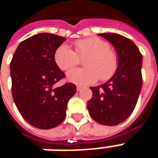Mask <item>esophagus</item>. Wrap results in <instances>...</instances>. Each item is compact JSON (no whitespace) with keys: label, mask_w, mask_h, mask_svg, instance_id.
Listing matches in <instances>:
<instances>
[{"label":"esophagus","mask_w":158,"mask_h":158,"mask_svg":"<svg viewBox=\"0 0 158 158\" xmlns=\"http://www.w3.org/2000/svg\"><path fill=\"white\" fill-rule=\"evenodd\" d=\"M82 89V87L81 86H77V91L79 92V91H80Z\"/></svg>","instance_id":"esophagus-1"}]
</instances>
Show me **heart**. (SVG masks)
Wrapping results in <instances>:
<instances>
[{
	"label": "heart",
	"mask_w": 158,
	"mask_h": 158,
	"mask_svg": "<svg viewBox=\"0 0 158 158\" xmlns=\"http://www.w3.org/2000/svg\"><path fill=\"white\" fill-rule=\"evenodd\" d=\"M84 61L85 69H73L68 73L67 79L78 85H87L98 79L106 81L113 77L118 65V56L110 49L109 44L97 37L80 40L75 42V52L68 45H62L56 50L54 60L59 69L67 71Z\"/></svg>",
	"instance_id": "obj_1"
}]
</instances>
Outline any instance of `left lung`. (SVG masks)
Instances as JSON below:
<instances>
[{
    "label": "left lung",
    "instance_id": "8db88e82",
    "mask_svg": "<svg viewBox=\"0 0 158 158\" xmlns=\"http://www.w3.org/2000/svg\"><path fill=\"white\" fill-rule=\"evenodd\" d=\"M114 46L118 65L105 84L90 87L92 97L87 103L96 122L114 126L128 118L135 107L142 87V55L131 40L114 33L99 34Z\"/></svg>",
    "mask_w": 158,
    "mask_h": 158
}]
</instances>
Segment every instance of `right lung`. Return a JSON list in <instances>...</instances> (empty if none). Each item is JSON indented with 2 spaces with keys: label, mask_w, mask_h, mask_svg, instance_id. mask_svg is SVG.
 I'll use <instances>...</instances> for the list:
<instances>
[{
  "label": "right lung",
  "mask_w": 158,
  "mask_h": 158,
  "mask_svg": "<svg viewBox=\"0 0 158 158\" xmlns=\"http://www.w3.org/2000/svg\"><path fill=\"white\" fill-rule=\"evenodd\" d=\"M65 40L49 33L35 35L19 44L10 63L13 101L23 118L38 129L59 125L76 93L72 83L54 87L65 77L54 60L56 50Z\"/></svg>",
  "instance_id": "right-lung-1"
}]
</instances>
